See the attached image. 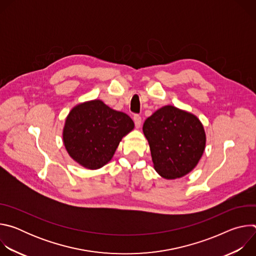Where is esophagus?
Masks as SVG:
<instances>
[{"mask_svg": "<svg viewBox=\"0 0 256 256\" xmlns=\"http://www.w3.org/2000/svg\"><path fill=\"white\" fill-rule=\"evenodd\" d=\"M134 122L136 128H140V124H142V118H140L138 114H134Z\"/></svg>", "mask_w": 256, "mask_h": 256, "instance_id": "obj_1", "label": "esophagus"}]
</instances>
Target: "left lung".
Listing matches in <instances>:
<instances>
[{
  "label": "left lung",
  "instance_id": "left-lung-1",
  "mask_svg": "<svg viewBox=\"0 0 256 256\" xmlns=\"http://www.w3.org/2000/svg\"><path fill=\"white\" fill-rule=\"evenodd\" d=\"M142 132L148 140L157 173L165 179L188 174L198 165L206 148V132L192 114L166 105L144 120Z\"/></svg>",
  "mask_w": 256,
  "mask_h": 256
}]
</instances>
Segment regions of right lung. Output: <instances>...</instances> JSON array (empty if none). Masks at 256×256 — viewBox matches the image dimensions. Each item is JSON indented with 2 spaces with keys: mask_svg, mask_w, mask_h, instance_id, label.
<instances>
[{
  "mask_svg": "<svg viewBox=\"0 0 256 256\" xmlns=\"http://www.w3.org/2000/svg\"><path fill=\"white\" fill-rule=\"evenodd\" d=\"M134 128L126 114L95 99L76 105L66 116L62 140L70 157L95 170L110 161L122 138Z\"/></svg>",
  "mask_w": 256,
  "mask_h": 256,
  "instance_id": "right-lung-1",
  "label": "right lung"
}]
</instances>
